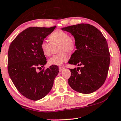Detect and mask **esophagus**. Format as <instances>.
Here are the masks:
<instances>
[{"label": "esophagus", "mask_w": 121, "mask_h": 121, "mask_svg": "<svg viewBox=\"0 0 121 121\" xmlns=\"http://www.w3.org/2000/svg\"><path fill=\"white\" fill-rule=\"evenodd\" d=\"M64 69H65V68H64V67H63V66H60L59 68V71H60V72L62 71V70H63Z\"/></svg>", "instance_id": "34e87169"}]
</instances>
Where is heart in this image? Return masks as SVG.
Returning a JSON list of instances; mask_svg holds the SVG:
<instances>
[{"instance_id":"heart-1","label":"heart","mask_w":121,"mask_h":121,"mask_svg":"<svg viewBox=\"0 0 121 121\" xmlns=\"http://www.w3.org/2000/svg\"><path fill=\"white\" fill-rule=\"evenodd\" d=\"M50 42L44 40L41 42L40 47L41 51L46 56L51 54L52 44L60 43L59 51L61 52L57 55H53L48 60L50 65H61L68 60V56L66 51L71 52L75 48V42L66 32L62 30H57L51 33L49 36Z\"/></svg>"}]
</instances>
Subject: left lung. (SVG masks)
I'll return each mask as SVG.
<instances>
[{"mask_svg": "<svg viewBox=\"0 0 121 121\" xmlns=\"http://www.w3.org/2000/svg\"><path fill=\"white\" fill-rule=\"evenodd\" d=\"M74 36L76 50L69 64L78 65L70 69L68 83L73 90L89 94L102 86L106 80L110 53L105 37L99 30L89 24H78L62 28Z\"/></svg>", "mask_w": 121, "mask_h": 121, "instance_id": "1", "label": "left lung"}]
</instances>
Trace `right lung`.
Listing matches in <instances>:
<instances>
[{
  "instance_id": "obj_1",
  "label": "right lung",
  "mask_w": 121,
  "mask_h": 121,
  "mask_svg": "<svg viewBox=\"0 0 121 121\" xmlns=\"http://www.w3.org/2000/svg\"><path fill=\"white\" fill-rule=\"evenodd\" d=\"M56 26L30 27L12 41L8 53V70L14 85L21 94L33 100L45 97L50 92L59 73L57 66L42 69L47 63L41 43ZM40 70V69H39Z\"/></svg>"
}]
</instances>
